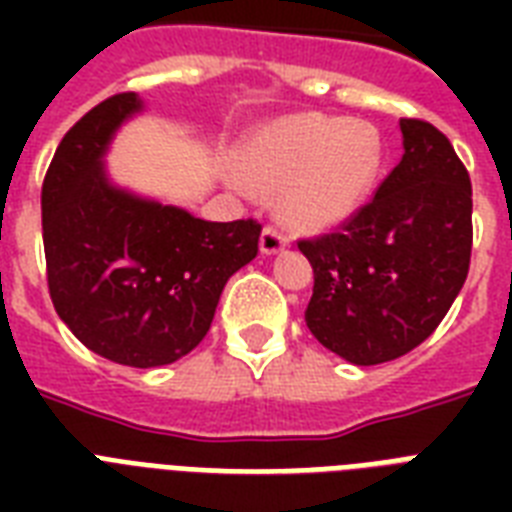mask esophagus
<instances>
[{
  "instance_id": "1",
  "label": "esophagus",
  "mask_w": 512,
  "mask_h": 512,
  "mask_svg": "<svg viewBox=\"0 0 512 512\" xmlns=\"http://www.w3.org/2000/svg\"><path fill=\"white\" fill-rule=\"evenodd\" d=\"M287 244V236H284L279 228H273V225H268L263 231V236H260V252H263V255H276V252H281Z\"/></svg>"
}]
</instances>
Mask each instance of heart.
Instances as JSON below:
<instances>
[{"label": "heart", "mask_w": 512, "mask_h": 512, "mask_svg": "<svg viewBox=\"0 0 512 512\" xmlns=\"http://www.w3.org/2000/svg\"><path fill=\"white\" fill-rule=\"evenodd\" d=\"M385 148L377 127L340 116L295 114L257 130L241 148L249 191L279 193L281 220L327 231L356 212L377 185Z\"/></svg>", "instance_id": "obj_1"}]
</instances>
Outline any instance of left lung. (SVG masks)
Segmentation results:
<instances>
[{
  "mask_svg": "<svg viewBox=\"0 0 512 512\" xmlns=\"http://www.w3.org/2000/svg\"><path fill=\"white\" fill-rule=\"evenodd\" d=\"M404 156L340 231L300 241L313 265L305 324L356 366L404 356L433 335L468 279L473 191L444 132L401 119Z\"/></svg>",
  "mask_w": 512,
  "mask_h": 512,
  "instance_id": "left-lung-1",
  "label": "left lung"
}]
</instances>
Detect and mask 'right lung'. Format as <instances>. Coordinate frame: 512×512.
<instances>
[{
    "instance_id": "1",
    "label": "right lung",
    "mask_w": 512,
    "mask_h": 512,
    "mask_svg": "<svg viewBox=\"0 0 512 512\" xmlns=\"http://www.w3.org/2000/svg\"><path fill=\"white\" fill-rule=\"evenodd\" d=\"M143 111L138 92L103 100L60 140L42 185V236L55 311L116 364L151 369L191 353L225 281L252 263L260 223H209L116 185L111 140Z\"/></svg>"
}]
</instances>
